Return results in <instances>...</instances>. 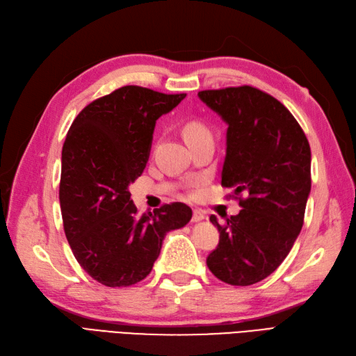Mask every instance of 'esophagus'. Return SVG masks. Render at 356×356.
I'll return each instance as SVG.
<instances>
[{"label": "esophagus", "instance_id": "1", "mask_svg": "<svg viewBox=\"0 0 356 356\" xmlns=\"http://www.w3.org/2000/svg\"><path fill=\"white\" fill-rule=\"evenodd\" d=\"M207 217H204V213L202 212V211H199V209H196L195 212H193V218H191V221L193 222H199V221H202V220H204Z\"/></svg>", "mask_w": 356, "mask_h": 356}]
</instances>
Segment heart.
I'll return each mask as SVG.
<instances>
[{
    "instance_id": "1",
    "label": "heart",
    "mask_w": 356,
    "mask_h": 356,
    "mask_svg": "<svg viewBox=\"0 0 356 356\" xmlns=\"http://www.w3.org/2000/svg\"><path fill=\"white\" fill-rule=\"evenodd\" d=\"M182 134H184L187 143L195 141V139H200V138H211V131L200 122H188L184 126Z\"/></svg>"
}]
</instances>
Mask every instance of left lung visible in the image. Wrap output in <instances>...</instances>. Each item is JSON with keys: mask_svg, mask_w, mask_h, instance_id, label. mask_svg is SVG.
Here are the masks:
<instances>
[{"mask_svg": "<svg viewBox=\"0 0 356 356\" xmlns=\"http://www.w3.org/2000/svg\"><path fill=\"white\" fill-rule=\"evenodd\" d=\"M197 96L227 124L221 186L248 195L227 225L211 215L220 243L207 264L225 284L252 285L276 270L303 227L310 145L294 115L251 86Z\"/></svg>", "mask_w": 356, "mask_h": 356, "instance_id": "left-lung-1", "label": "left lung"}]
</instances>
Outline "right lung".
Returning <instances> with one entry per match:
<instances>
[{"label": "right lung", "mask_w": 356, "mask_h": 356, "mask_svg": "<svg viewBox=\"0 0 356 356\" xmlns=\"http://www.w3.org/2000/svg\"><path fill=\"white\" fill-rule=\"evenodd\" d=\"M184 98L124 86L83 108L67 134L59 186L63 230L84 272L105 286L143 281L166 233L191 220V209L178 202L139 215L129 191L145 169L157 118Z\"/></svg>", "instance_id": "right-lung-1"}]
</instances>
